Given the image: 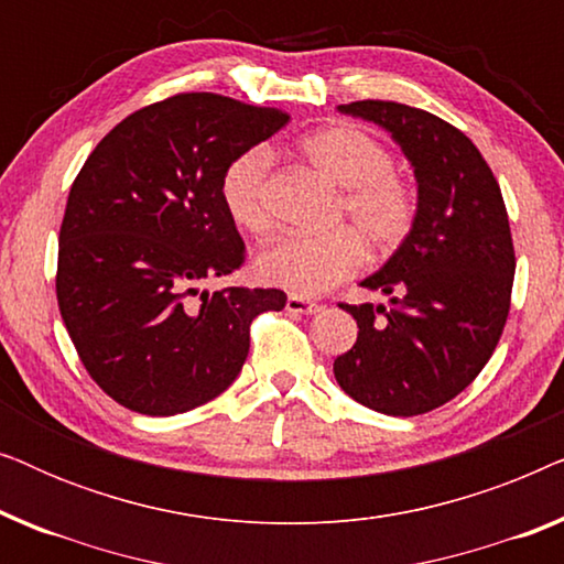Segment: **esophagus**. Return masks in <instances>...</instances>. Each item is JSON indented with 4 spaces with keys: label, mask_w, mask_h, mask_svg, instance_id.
Returning a JSON list of instances; mask_svg holds the SVG:
<instances>
[{
    "label": "esophagus",
    "mask_w": 564,
    "mask_h": 564,
    "mask_svg": "<svg viewBox=\"0 0 564 564\" xmlns=\"http://www.w3.org/2000/svg\"><path fill=\"white\" fill-rule=\"evenodd\" d=\"M288 313H295V315H315L323 311L321 303H315V300H305V297H297V295H290L288 297Z\"/></svg>",
    "instance_id": "34e87169"
}]
</instances>
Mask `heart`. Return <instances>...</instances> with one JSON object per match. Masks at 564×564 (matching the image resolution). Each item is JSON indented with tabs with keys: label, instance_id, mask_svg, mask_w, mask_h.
<instances>
[{
	"label": "heart",
	"instance_id": "b5f03b06",
	"mask_svg": "<svg viewBox=\"0 0 564 564\" xmlns=\"http://www.w3.org/2000/svg\"><path fill=\"white\" fill-rule=\"evenodd\" d=\"M300 153L344 189L336 220L351 228L321 236H284L269 243L253 261L264 284L297 297H315L349 280L365 264V241L372 253H390L411 236L419 199L413 184L392 172V153L357 126H328L300 141ZM269 153L249 149L230 161L220 180V199L228 218L249 234L269 228L267 205Z\"/></svg>",
	"mask_w": 564,
	"mask_h": 564
}]
</instances>
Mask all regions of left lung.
Wrapping results in <instances>:
<instances>
[{
	"instance_id": "left-lung-1",
	"label": "left lung",
	"mask_w": 564,
	"mask_h": 564,
	"mask_svg": "<svg viewBox=\"0 0 564 564\" xmlns=\"http://www.w3.org/2000/svg\"><path fill=\"white\" fill-rule=\"evenodd\" d=\"M338 112L388 130L413 166L419 213L359 282L390 305H341L359 334L334 361L336 382L377 413H429L480 375L503 334L516 272L503 195L475 143L436 115L382 99Z\"/></svg>"
}]
</instances>
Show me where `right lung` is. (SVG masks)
I'll list each match as a JSON object with an SVG mask.
<instances>
[{
    "label": "right lung",
    "mask_w": 564,
    "mask_h": 564,
    "mask_svg": "<svg viewBox=\"0 0 564 564\" xmlns=\"http://www.w3.org/2000/svg\"><path fill=\"white\" fill-rule=\"evenodd\" d=\"M290 115L192 91L115 126L68 192L58 236L61 318L99 388L130 411L174 415L218 398L249 357V326L282 290L197 284L243 264L220 199L238 153Z\"/></svg>",
    "instance_id": "add662e5"
}]
</instances>
